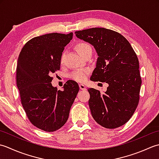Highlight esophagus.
Instances as JSON below:
<instances>
[{
    "mask_svg": "<svg viewBox=\"0 0 159 159\" xmlns=\"http://www.w3.org/2000/svg\"><path fill=\"white\" fill-rule=\"evenodd\" d=\"M79 86H80V89H81V90H86V87L84 85V84H80V85H79Z\"/></svg>",
    "mask_w": 159,
    "mask_h": 159,
    "instance_id": "34e87169",
    "label": "esophagus"
}]
</instances>
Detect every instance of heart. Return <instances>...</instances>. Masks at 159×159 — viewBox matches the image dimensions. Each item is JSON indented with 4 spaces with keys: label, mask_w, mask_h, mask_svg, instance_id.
<instances>
[{
    "label": "heart",
    "mask_w": 159,
    "mask_h": 159,
    "mask_svg": "<svg viewBox=\"0 0 159 159\" xmlns=\"http://www.w3.org/2000/svg\"><path fill=\"white\" fill-rule=\"evenodd\" d=\"M75 50L81 56L84 57L86 55L89 53L92 52V47L90 45L85 43V42H80L77 43L75 46ZM64 53H62L60 57V63L62 64L64 61ZM89 74V70L87 69H77L74 70L73 72L70 74V78L73 80L76 81L78 82H85L87 77Z\"/></svg>",
    "instance_id": "heart-1"
}]
</instances>
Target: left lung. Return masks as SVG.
Segmentation results:
<instances>
[{"mask_svg": "<svg viewBox=\"0 0 159 159\" xmlns=\"http://www.w3.org/2000/svg\"><path fill=\"white\" fill-rule=\"evenodd\" d=\"M75 33L98 54L90 80L109 85L104 94L88 89L93 117L106 128L120 127L133 115L140 98L142 81L137 54L127 39L113 30L95 27Z\"/></svg>", "mask_w": 159, "mask_h": 159, "instance_id": "obj_1", "label": "left lung"}]
</instances>
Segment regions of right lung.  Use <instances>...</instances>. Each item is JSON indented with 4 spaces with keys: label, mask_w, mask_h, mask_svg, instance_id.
<instances>
[{
    "label": "right lung",
    "mask_w": 159,
    "mask_h": 159,
    "mask_svg": "<svg viewBox=\"0 0 159 159\" xmlns=\"http://www.w3.org/2000/svg\"><path fill=\"white\" fill-rule=\"evenodd\" d=\"M73 33H52L31 39L22 47L16 67V84L29 120L45 132H54L69 118L79 86L67 81L63 90L53 87L51 75L60 69L64 47Z\"/></svg>",
    "instance_id": "obj_1"
}]
</instances>
